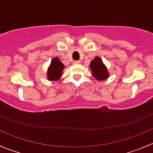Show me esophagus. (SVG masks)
<instances>
[{"instance_id":"esophagus-1","label":"esophagus","mask_w":153,"mask_h":153,"mask_svg":"<svg viewBox=\"0 0 153 153\" xmlns=\"http://www.w3.org/2000/svg\"><path fill=\"white\" fill-rule=\"evenodd\" d=\"M74 64H80L81 63V62L79 61V60H75V61L73 62Z\"/></svg>"}]
</instances>
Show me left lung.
<instances>
[{
  "label": "left lung",
  "mask_w": 153,
  "mask_h": 153,
  "mask_svg": "<svg viewBox=\"0 0 153 153\" xmlns=\"http://www.w3.org/2000/svg\"><path fill=\"white\" fill-rule=\"evenodd\" d=\"M93 76L98 81H103L107 79L109 76L106 66L103 63L102 59L99 57H96L91 61L90 65Z\"/></svg>",
  "instance_id": "left-lung-1"
}]
</instances>
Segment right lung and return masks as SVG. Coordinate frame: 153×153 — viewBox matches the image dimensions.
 Listing matches in <instances>:
<instances>
[{"label": "right lung", "instance_id": "right-lung-1", "mask_svg": "<svg viewBox=\"0 0 153 153\" xmlns=\"http://www.w3.org/2000/svg\"><path fill=\"white\" fill-rule=\"evenodd\" d=\"M65 66L58 57H54L51 62L47 72V78L49 81H57L62 75V72Z\"/></svg>", "mask_w": 153, "mask_h": 153}]
</instances>
